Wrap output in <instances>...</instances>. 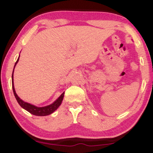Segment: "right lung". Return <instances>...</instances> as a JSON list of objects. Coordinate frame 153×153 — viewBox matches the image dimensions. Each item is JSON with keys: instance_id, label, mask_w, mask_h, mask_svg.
Masks as SVG:
<instances>
[{"instance_id": "right-lung-1", "label": "right lung", "mask_w": 153, "mask_h": 153, "mask_svg": "<svg viewBox=\"0 0 153 153\" xmlns=\"http://www.w3.org/2000/svg\"><path fill=\"white\" fill-rule=\"evenodd\" d=\"M19 57L17 60H16V63L14 65V67H15L16 64L17 63V62L19 61ZM13 72H14V70H13ZM12 90H13L14 95L15 96V98L19 104L23 108H24L25 110H26L27 111L30 113L31 114L35 115V116H47V115L52 114V113L55 111L59 107V106L61 104L62 100H63L65 93H62L61 94V95L58 98V100H56L53 104H50L49 106H44V107H37V106L33 105V104H30L29 103H27V102H24L22 100H21L20 98L18 97L17 95H16L15 90H14V87L13 73H12Z\"/></svg>"}]
</instances>
